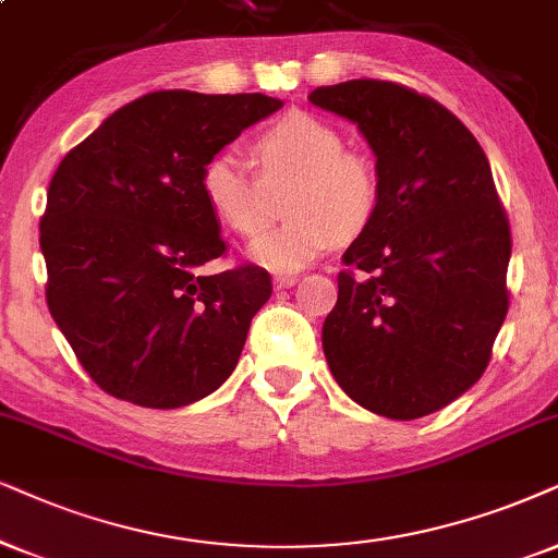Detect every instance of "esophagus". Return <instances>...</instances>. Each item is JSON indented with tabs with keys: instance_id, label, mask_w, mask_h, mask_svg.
I'll list each match as a JSON object with an SVG mask.
<instances>
[{
	"instance_id": "34e87169",
	"label": "esophagus",
	"mask_w": 558,
	"mask_h": 558,
	"mask_svg": "<svg viewBox=\"0 0 558 558\" xmlns=\"http://www.w3.org/2000/svg\"><path fill=\"white\" fill-rule=\"evenodd\" d=\"M295 283H299V278H295V275H275L272 278V286L278 288V291H283V288H293Z\"/></svg>"
}]
</instances>
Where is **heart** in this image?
Instances as JSON below:
<instances>
[{
    "instance_id": "1",
    "label": "heart",
    "mask_w": 558,
    "mask_h": 558,
    "mask_svg": "<svg viewBox=\"0 0 558 558\" xmlns=\"http://www.w3.org/2000/svg\"><path fill=\"white\" fill-rule=\"evenodd\" d=\"M342 149V136L329 123L291 112L257 136L259 174L234 149L216 151L203 165V197L223 227L252 236L270 223L272 195L288 187V221L257 236L250 259L272 272H299L322 257L337 234H357L376 214V167L363 154Z\"/></svg>"
}]
</instances>
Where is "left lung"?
<instances>
[{"label":"left lung","mask_w":558,"mask_h":558,"mask_svg":"<svg viewBox=\"0 0 558 558\" xmlns=\"http://www.w3.org/2000/svg\"><path fill=\"white\" fill-rule=\"evenodd\" d=\"M308 100L361 129L378 172L376 214L324 319L329 371L380 417H425L482 378L510 306V221L489 161L453 112L404 84L350 80Z\"/></svg>","instance_id":"obj_1"}]
</instances>
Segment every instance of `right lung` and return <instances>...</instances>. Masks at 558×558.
<instances>
[{
    "label": "right lung",
    "mask_w": 558,
    "mask_h": 558,
    "mask_svg": "<svg viewBox=\"0 0 558 558\" xmlns=\"http://www.w3.org/2000/svg\"><path fill=\"white\" fill-rule=\"evenodd\" d=\"M280 105L149 92L61 159L40 218L48 312L110 397L178 409L236 368L272 283L257 265L201 272L227 252L201 172Z\"/></svg>",
    "instance_id": "add662e5"
}]
</instances>
